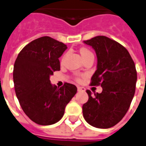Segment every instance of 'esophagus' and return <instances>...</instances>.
<instances>
[{
	"instance_id": "34e87169",
	"label": "esophagus",
	"mask_w": 146,
	"mask_h": 146,
	"mask_svg": "<svg viewBox=\"0 0 146 146\" xmlns=\"http://www.w3.org/2000/svg\"><path fill=\"white\" fill-rule=\"evenodd\" d=\"M77 90L78 92H84L86 90L84 87H81V86H77Z\"/></svg>"
}]
</instances>
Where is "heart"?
Listing matches in <instances>:
<instances>
[{
	"label": "heart",
	"mask_w": 146,
	"mask_h": 146,
	"mask_svg": "<svg viewBox=\"0 0 146 146\" xmlns=\"http://www.w3.org/2000/svg\"><path fill=\"white\" fill-rule=\"evenodd\" d=\"M80 54H81V55H82V57L83 58V60H85L86 57H89V56L93 55V54H92V53L89 50V49L85 48H82L80 49ZM64 57H63V60H64ZM81 80H82V78H81L80 76H76V80H77V81H81Z\"/></svg>",
	"instance_id": "heart-1"
}]
</instances>
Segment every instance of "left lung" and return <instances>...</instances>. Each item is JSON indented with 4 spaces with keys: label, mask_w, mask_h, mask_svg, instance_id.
<instances>
[{
    "label": "left lung",
    "mask_w": 146,
    "mask_h": 146,
    "mask_svg": "<svg viewBox=\"0 0 146 146\" xmlns=\"http://www.w3.org/2000/svg\"><path fill=\"white\" fill-rule=\"evenodd\" d=\"M83 42L95 49L98 58L90 85L102 87V93L93 96L86 91L89 100L82 105L83 117L92 127L110 128L129 110L136 91V66L127 48L114 40L98 35Z\"/></svg>",
    "instance_id": "8db88e82"
}]
</instances>
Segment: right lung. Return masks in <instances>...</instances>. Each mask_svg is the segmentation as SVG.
<instances>
[{"instance_id": "1", "label": "right lung", "mask_w": 146, "mask_h": 146, "mask_svg": "<svg viewBox=\"0 0 146 146\" xmlns=\"http://www.w3.org/2000/svg\"><path fill=\"white\" fill-rule=\"evenodd\" d=\"M66 48L64 43L43 36L26 44L16 59L15 92L24 113L38 124L58 122L77 92L70 83L65 82L60 88L50 84V76L60 70L59 57Z\"/></svg>"}]
</instances>
